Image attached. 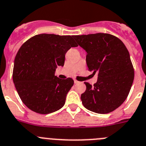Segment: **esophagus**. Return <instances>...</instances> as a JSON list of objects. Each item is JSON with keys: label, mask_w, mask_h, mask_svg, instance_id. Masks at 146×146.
I'll return each mask as SVG.
<instances>
[{"label": "esophagus", "mask_w": 146, "mask_h": 146, "mask_svg": "<svg viewBox=\"0 0 146 146\" xmlns=\"http://www.w3.org/2000/svg\"><path fill=\"white\" fill-rule=\"evenodd\" d=\"M74 84H78V83H80V82H78V81H77V80H74Z\"/></svg>", "instance_id": "obj_1"}]
</instances>
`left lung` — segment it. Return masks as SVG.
Masks as SVG:
<instances>
[{
    "label": "left lung",
    "instance_id": "left-lung-1",
    "mask_svg": "<svg viewBox=\"0 0 146 146\" xmlns=\"http://www.w3.org/2000/svg\"><path fill=\"white\" fill-rule=\"evenodd\" d=\"M74 40L86 51L88 70L97 82H85L81 95L84 106L98 113H108L126 100L134 80V69L128 50L122 41L106 33L74 35Z\"/></svg>",
    "mask_w": 146,
    "mask_h": 146
}]
</instances>
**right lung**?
Returning <instances> with one entry per match:
<instances>
[{"instance_id": "obj_1", "label": "right lung", "mask_w": 146, "mask_h": 146, "mask_svg": "<svg viewBox=\"0 0 146 146\" xmlns=\"http://www.w3.org/2000/svg\"><path fill=\"white\" fill-rule=\"evenodd\" d=\"M77 46L73 36L54 34L37 35L21 45L14 60L13 81L30 110L47 114L64 106L74 80L59 79L55 72L57 66H64L66 52Z\"/></svg>"}]
</instances>
